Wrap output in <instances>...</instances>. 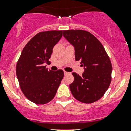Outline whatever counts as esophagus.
<instances>
[{"instance_id":"esophagus-1","label":"esophagus","mask_w":131,"mask_h":131,"mask_svg":"<svg viewBox=\"0 0 131 131\" xmlns=\"http://www.w3.org/2000/svg\"><path fill=\"white\" fill-rule=\"evenodd\" d=\"M64 75H67V74H69V73L67 72L64 71Z\"/></svg>"}]
</instances>
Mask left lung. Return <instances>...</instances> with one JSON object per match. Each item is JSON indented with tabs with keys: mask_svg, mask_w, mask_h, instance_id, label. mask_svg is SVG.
Segmentation results:
<instances>
[{
	"mask_svg": "<svg viewBox=\"0 0 131 131\" xmlns=\"http://www.w3.org/2000/svg\"><path fill=\"white\" fill-rule=\"evenodd\" d=\"M63 36L74 47L75 60H80L84 68L81 76L72 73L74 82L69 86L72 94L85 103L97 101L111 82L112 64L104 47L97 38L84 30H64Z\"/></svg>",
	"mask_w": 131,
	"mask_h": 131,
	"instance_id": "obj_1",
	"label": "left lung"
}]
</instances>
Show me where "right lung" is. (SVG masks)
<instances>
[{
  "instance_id": "right-lung-1",
  "label": "right lung",
  "mask_w": 131,
  "mask_h": 131,
  "mask_svg": "<svg viewBox=\"0 0 131 131\" xmlns=\"http://www.w3.org/2000/svg\"><path fill=\"white\" fill-rule=\"evenodd\" d=\"M63 35V31L40 32L26 44L17 63L16 74L24 96L36 104L50 101L56 96L64 76L62 70H48L53 48Z\"/></svg>"
}]
</instances>
